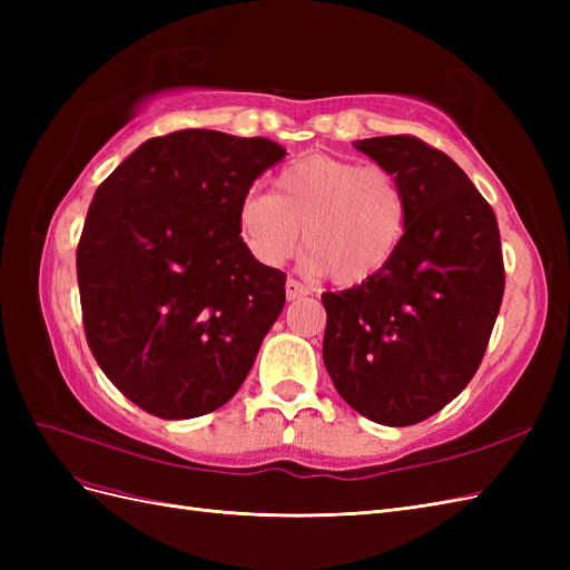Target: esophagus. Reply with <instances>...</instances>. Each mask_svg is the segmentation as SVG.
Segmentation results:
<instances>
[{
    "label": "esophagus",
    "instance_id": "1",
    "mask_svg": "<svg viewBox=\"0 0 570 570\" xmlns=\"http://www.w3.org/2000/svg\"><path fill=\"white\" fill-rule=\"evenodd\" d=\"M285 295H287L289 302H292V299H299V297L308 295V287L302 285V283L295 281V278H287V283H285Z\"/></svg>",
    "mask_w": 570,
    "mask_h": 570
}]
</instances>
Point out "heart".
Returning <instances> with one entry per match:
<instances>
[{"instance_id": "b5f03b06", "label": "heart", "mask_w": 570, "mask_h": 570, "mask_svg": "<svg viewBox=\"0 0 570 570\" xmlns=\"http://www.w3.org/2000/svg\"><path fill=\"white\" fill-rule=\"evenodd\" d=\"M237 226L256 262L273 268L299 249L304 230L306 266L354 285L381 273L400 249L406 195L381 164L308 154L281 170L275 195L249 193L239 202Z\"/></svg>"}]
</instances>
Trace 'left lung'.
I'll use <instances>...</instances> for the list:
<instances>
[{
  "label": "left lung",
  "instance_id": "left-lung-1",
  "mask_svg": "<svg viewBox=\"0 0 570 570\" xmlns=\"http://www.w3.org/2000/svg\"><path fill=\"white\" fill-rule=\"evenodd\" d=\"M400 178L406 230L392 262L325 292L323 364L361 416L404 428L450 404L485 356L504 297L497 216L469 176L413 135L358 140Z\"/></svg>",
  "mask_w": 570,
  "mask_h": 570
}]
</instances>
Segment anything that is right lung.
Masks as SVG:
<instances>
[{"instance_id":"right-lung-1","label":"right lung","mask_w":570,"mask_h":570,"mask_svg":"<svg viewBox=\"0 0 570 570\" xmlns=\"http://www.w3.org/2000/svg\"><path fill=\"white\" fill-rule=\"evenodd\" d=\"M285 149L187 128L151 137L97 187L76 266L99 368L159 419H195L245 383L285 306V273L258 264L237 212Z\"/></svg>"}]
</instances>
